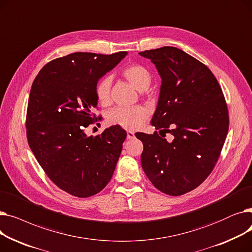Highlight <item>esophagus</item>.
<instances>
[{
	"instance_id": "obj_1",
	"label": "esophagus",
	"mask_w": 252,
	"mask_h": 252,
	"mask_svg": "<svg viewBox=\"0 0 252 252\" xmlns=\"http://www.w3.org/2000/svg\"><path fill=\"white\" fill-rule=\"evenodd\" d=\"M134 137H135V134L133 133V131H126V138L128 139V140H130V139H134Z\"/></svg>"
}]
</instances>
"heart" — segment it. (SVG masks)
Returning <instances> with one entry per match:
<instances>
[{"label":"heart","mask_w":252,"mask_h":252,"mask_svg":"<svg viewBox=\"0 0 252 252\" xmlns=\"http://www.w3.org/2000/svg\"><path fill=\"white\" fill-rule=\"evenodd\" d=\"M122 75L139 91L147 90L152 82L151 72L141 64H130L122 69ZM96 97L103 106L111 102V79L108 76L99 79L96 85ZM149 116V111L144 106L116 107L107 113V123L126 129L134 130L140 127Z\"/></svg>","instance_id":"heart-1"}]
</instances>
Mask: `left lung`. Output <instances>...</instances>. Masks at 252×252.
I'll use <instances>...</instances> for the list:
<instances>
[{
	"instance_id": "obj_1",
	"label": "left lung",
	"mask_w": 252,
	"mask_h": 252,
	"mask_svg": "<svg viewBox=\"0 0 252 252\" xmlns=\"http://www.w3.org/2000/svg\"><path fill=\"white\" fill-rule=\"evenodd\" d=\"M139 54L155 64L162 79L151 122L159 134H136L144 145L142 167L155 188L180 196L216 166L229 129L227 103L214 73L184 51L162 47ZM166 132L174 136L171 142L164 139Z\"/></svg>"
}]
</instances>
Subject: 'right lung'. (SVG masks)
Listing matches in <instances>:
<instances>
[{"mask_svg": "<svg viewBox=\"0 0 252 252\" xmlns=\"http://www.w3.org/2000/svg\"><path fill=\"white\" fill-rule=\"evenodd\" d=\"M127 54L76 52L47 63L32 86L26 137L37 162L58 188L86 198L111 180L126 131L112 126L88 137L98 118L96 85Z\"/></svg>", "mask_w": 252, "mask_h": 252, "instance_id": "1", "label": "right lung"}]
</instances>
